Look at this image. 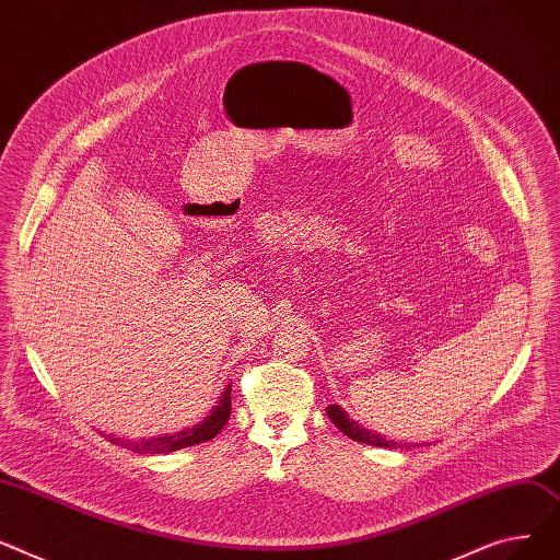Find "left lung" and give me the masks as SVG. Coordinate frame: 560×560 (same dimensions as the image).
<instances>
[{
    "label": "left lung",
    "mask_w": 560,
    "mask_h": 560,
    "mask_svg": "<svg viewBox=\"0 0 560 560\" xmlns=\"http://www.w3.org/2000/svg\"><path fill=\"white\" fill-rule=\"evenodd\" d=\"M325 413H327V418H330V420L339 427V430H341L348 439H352V441L366 443V445H375V447H402L400 443H393V441L382 439V434L369 432L366 427H361L357 420H352L339 405L325 407Z\"/></svg>",
    "instance_id": "1"
}]
</instances>
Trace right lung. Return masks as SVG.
Returning <instances> with one entry per match:
<instances>
[{
  "mask_svg": "<svg viewBox=\"0 0 560 560\" xmlns=\"http://www.w3.org/2000/svg\"><path fill=\"white\" fill-rule=\"evenodd\" d=\"M230 390H233V386H225V390L221 393L219 402L212 407V411L194 427H187V430L178 432V434H170V436H155V439H142V441H130V443H124L128 450H133L138 454H167V452H176V450H183V447H191V445H199V443H206L210 439H214L221 430L223 424L228 422L230 418ZM113 445H119L121 441L119 439H113L108 436Z\"/></svg>",
  "mask_w": 560,
  "mask_h": 560,
  "instance_id": "right-lung-1",
  "label": "right lung"
}]
</instances>
